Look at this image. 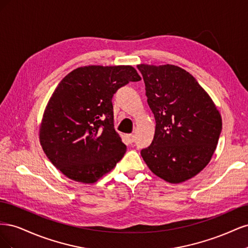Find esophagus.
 Returning a JSON list of instances; mask_svg holds the SVG:
<instances>
[{
    "label": "esophagus",
    "instance_id": "1",
    "mask_svg": "<svg viewBox=\"0 0 248 248\" xmlns=\"http://www.w3.org/2000/svg\"><path fill=\"white\" fill-rule=\"evenodd\" d=\"M127 140H129V142H133L134 141V136H133V134H127Z\"/></svg>",
    "mask_w": 248,
    "mask_h": 248
}]
</instances>
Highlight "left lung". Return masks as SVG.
Returning <instances> with one entry per match:
<instances>
[{
	"instance_id": "obj_1",
	"label": "left lung",
	"mask_w": 248,
	"mask_h": 248,
	"mask_svg": "<svg viewBox=\"0 0 248 248\" xmlns=\"http://www.w3.org/2000/svg\"><path fill=\"white\" fill-rule=\"evenodd\" d=\"M156 127L152 144L140 155L156 176L186 181L204 169L215 151L221 117L189 72L175 65H138Z\"/></svg>"
}]
</instances>
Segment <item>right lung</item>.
<instances>
[{
  "label": "right lung",
  "instance_id": "add662e5",
  "mask_svg": "<svg viewBox=\"0 0 248 248\" xmlns=\"http://www.w3.org/2000/svg\"><path fill=\"white\" fill-rule=\"evenodd\" d=\"M140 77L131 66L79 67L60 81L44 110L39 138L54 166L74 181L94 183L122 159L111 99Z\"/></svg>",
  "mask_w": 248,
  "mask_h": 248
}]
</instances>
